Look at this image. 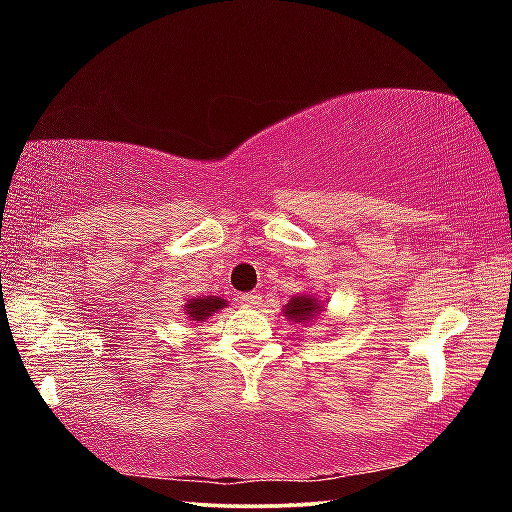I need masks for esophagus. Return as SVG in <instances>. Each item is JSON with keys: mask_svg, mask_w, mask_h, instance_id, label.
I'll return each instance as SVG.
<instances>
[{"mask_svg": "<svg viewBox=\"0 0 512 512\" xmlns=\"http://www.w3.org/2000/svg\"><path fill=\"white\" fill-rule=\"evenodd\" d=\"M239 302L244 307H257V305H262V293H244V296L239 298Z\"/></svg>", "mask_w": 512, "mask_h": 512, "instance_id": "esophagus-1", "label": "esophagus"}]
</instances>
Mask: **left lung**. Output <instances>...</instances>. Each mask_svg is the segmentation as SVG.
I'll return each mask as SVG.
<instances>
[{
    "label": "left lung",
    "mask_w": 512,
    "mask_h": 512,
    "mask_svg": "<svg viewBox=\"0 0 512 512\" xmlns=\"http://www.w3.org/2000/svg\"><path fill=\"white\" fill-rule=\"evenodd\" d=\"M325 302L316 298L314 293H300V296H293L287 305L282 307V314L291 320L293 325H307L316 323L318 316L325 314Z\"/></svg>",
    "instance_id": "1"
}]
</instances>
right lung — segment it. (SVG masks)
<instances>
[{"mask_svg": "<svg viewBox=\"0 0 512 512\" xmlns=\"http://www.w3.org/2000/svg\"><path fill=\"white\" fill-rule=\"evenodd\" d=\"M228 307V300H223L219 296H198V298H187L185 305H183V314L187 320H192V323H205L207 318L219 314L221 309Z\"/></svg>", "mask_w": 512, "mask_h": 512, "instance_id": "right-lung-1", "label": "right lung"}]
</instances>
